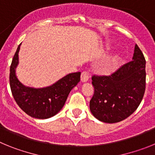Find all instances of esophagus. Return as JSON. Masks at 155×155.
I'll return each instance as SVG.
<instances>
[{"instance_id": "34e87169", "label": "esophagus", "mask_w": 155, "mask_h": 155, "mask_svg": "<svg viewBox=\"0 0 155 155\" xmlns=\"http://www.w3.org/2000/svg\"><path fill=\"white\" fill-rule=\"evenodd\" d=\"M90 78V75L88 74V72L87 71H83L81 73V81L82 82H86L88 81Z\"/></svg>"}]
</instances>
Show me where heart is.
Instances as JSON below:
<instances>
[{
    "mask_svg": "<svg viewBox=\"0 0 155 155\" xmlns=\"http://www.w3.org/2000/svg\"><path fill=\"white\" fill-rule=\"evenodd\" d=\"M116 64V57H110V58L106 59L101 66V69L104 72H108L113 70L115 68Z\"/></svg>",
    "mask_w": 155,
    "mask_h": 155,
    "instance_id": "obj_1",
    "label": "heart"
}]
</instances>
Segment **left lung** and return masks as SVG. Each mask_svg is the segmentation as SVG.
<instances>
[{
    "label": "left lung",
    "instance_id": "8db88e82",
    "mask_svg": "<svg viewBox=\"0 0 155 155\" xmlns=\"http://www.w3.org/2000/svg\"><path fill=\"white\" fill-rule=\"evenodd\" d=\"M146 61L135 45L133 61L109 76H92L94 95L90 110L100 121L115 124L127 119L138 108L146 85Z\"/></svg>",
    "mask_w": 155,
    "mask_h": 155
}]
</instances>
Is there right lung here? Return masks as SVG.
<instances>
[{
	"mask_svg": "<svg viewBox=\"0 0 155 155\" xmlns=\"http://www.w3.org/2000/svg\"><path fill=\"white\" fill-rule=\"evenodd\" d=\"M19 45L10 68V87L16 103L28 116L35 119L50 118L64 107L68 94L80 81L81 72L71 73L45 87H31L20 82L15 70L18 64Z\"/></svg>",
	"mask_w": 155,
	"mask_h": 155,
	"instance_id": "right-lung-1",
	"label": "right lung"
}]
</instances>
